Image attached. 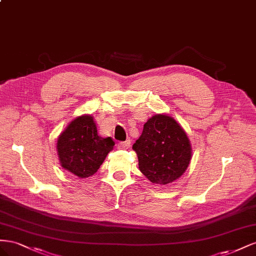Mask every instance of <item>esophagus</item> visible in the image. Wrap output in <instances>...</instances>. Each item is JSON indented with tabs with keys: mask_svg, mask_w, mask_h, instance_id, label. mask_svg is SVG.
<instances>
[{
	"mask_svg": "<svg viewBox=\"0 0 256 256\" xmlns=\"http://www.w3.org/2000/svg\"><path fill=\"white\" fill-rule=\"evenodd\" d=\"M130 142L126 140V142H120L118 144V149H128L130 147Z\"/></svg>",
	"mask_w": 256,
	"mask_h": 256,
	"instance_id": "34e87169",
	"label": "esophagus"
}]
</instances>
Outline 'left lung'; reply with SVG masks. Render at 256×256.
<instances>
[{"label":"left lung","mask_w":256,"mask_h":256,"mask_svg":"<svg viewBox=\"0 0 256 256\" xmlns=\"http://www.w3.org/2000/svg\"><path fill=\"white\" fill-rule=\"evenodd\" d=\"M133 150L140 172L156 184H170L181 177L192 156L184 128L166 114H156L144 123Z\"/></svg>","instance_id":"8db88e82"}]
</instances>
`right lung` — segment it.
I'll list each match as a JSON object with an SVG mask.
<instances>
[{
  "instance_id": "obj_1",
  "label": "right lung",
  "mask_w": 256,
  "mask_h": 256,
  "mask_svg": "<svg viewBox=\"0 0 256 256\" xmlns=\"http://www.w3.org/2000/svg\"><path fill=\"white\" fill-rule=\"evenodd\" d=\"M114 146L112 137L98 136L93 116H82L60 135L56 148L63 168L86 178L98 172Z\"/></svg>"
}]
</instances>
